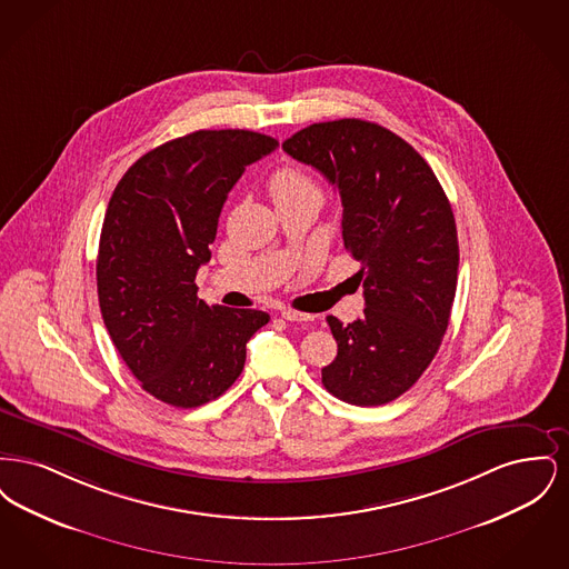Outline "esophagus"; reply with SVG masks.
Segmentation results:
<instances>
[{
	"instance_id": "esophagus-1",
	"label": "esophagus",
	"mask_w": 569,
	"mask_h": 569,
	"mask_svg": "<svg viewBox=\"0 0 569 569\" xmlns=\"http://www.w3.org/2000/svg\"><path fill=\"white\" fill-rule=\"evenodd\" d=\"M281 318L283 320H288V322H311L313 320V316L311 313H302V311H297V309H281Z\"/></svg>"
}]
</instances>
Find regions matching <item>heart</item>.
Returning <instances> with one entry per match:
<instances>
[{"label": "heart", "mask_w": 569, "mask_h": 569, "mask_svg": "<svg viewBox=\"0 0 569 569\" xmlns=\"http://www.w3.org/2000/svg\"><path fill=\"white\" fill-rule=\"evenodd\" d=\"M271 193L274 202L292 198L298 193H320L316 181L300 168H281L271 177Z\"/></svg>", "instance_id": "obj_1"}]
</instances>
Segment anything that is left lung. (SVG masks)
Instances as JSON below:
<instances>
[{"label":"left lung","instance_id":"obj_1","mask_svg":"<svg viewBox=\"0 0 569 569\" xmlns=\"http://www.w3.org/2000/svg\"><path fill=\"white\" fill-rule=\"evenodd\" d=\"M341 196V234L360 262L365 316L326 322L337 358L330 395L352 406L395 401L427 371L450 322L459 274L452 207L431 166L401 136L362 119L313 123L283 142Z\"/></svg>","mask_w":569,"mask_h":569}]
</instances>
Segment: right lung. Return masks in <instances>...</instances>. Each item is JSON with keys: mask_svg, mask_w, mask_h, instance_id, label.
Instances as JSON below:
<instances>
[{"mask_svg": "<svg viewBox=\"0 0 569 569\" xmlns=\"http://www.w3.org/2000/svg\"><path fill=\"white\" fill-rule=\"evenodd\" d=\"M249 130H198L144 153L110 196L98 249V298L110 339L142 390L172 407L204 406L244 367L269 313L198 298L228 191L277 149Z\"/></svg>", "mask_w": 569, "mask_h": 569, "instance_id": "add662e5", "label": "right lung"}]
</instances>
